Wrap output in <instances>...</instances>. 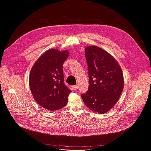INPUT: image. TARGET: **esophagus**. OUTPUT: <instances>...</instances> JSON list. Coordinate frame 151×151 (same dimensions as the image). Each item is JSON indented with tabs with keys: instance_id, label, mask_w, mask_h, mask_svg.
<instances>
[{
	"instance_id": "esophagus-1",
	"label": "esophagus",
	"mask_w": 151,
	"mask_h": 151,
	"mask_svg": "<svg viewBox=\"0 0 151 151\" xmlns=\"http://www.w3.org/2000/svg\"><path fill=\"white\" fill-rule=\"evenodd\" d=\"M73 89H74V90H77V89H78V86L77 85H74V86H73Z\"/></svg>"
}]
</instances>
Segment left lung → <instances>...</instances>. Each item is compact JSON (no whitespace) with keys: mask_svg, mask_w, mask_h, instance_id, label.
<instances>
[{"mask_svg":"<svg viewBox=\"0 0 151 151\" xmlns=\"http://www.w3.org/2000/svg\"><path fill=\"white\" fill-rule=\"evenodd\" d=\"M85 54L89 85L81 97L91 111L103 114L119 99L124 85L123 72L115 58L101 48L87 47Z\"/></svg>","mask_w":151,"mask_h":151,"instance_id":"1","label":"left lung"}]
</instances>
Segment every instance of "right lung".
<instances>
[{
    "label": "right lung",
    "mask_w": 151,
    "mask_h": 151,
    "mask_svg": "<svg viewBox=\"0 0 151 151\" xmlns=\"http://www.w3.org/2000/svg\"><path fill=\"white\" fill-rule=\"evenodd\" d=\"M67 50L50 49L41 55L32 67L29 84L35 101L47 110L64 107L71 91L64 84L63 63L67 58Z\"/></svg>",
    "instance_id": "1"
}]
</instances>
